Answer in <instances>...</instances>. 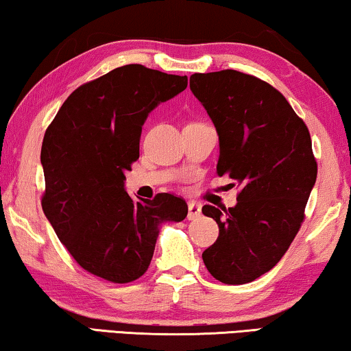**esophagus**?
Segmentation results:
<instances>
[{"mask_svg": "<svg viewBox=\"0 0 351 351\" xmlns=\"http://www.w3.org/2000/svg\"><path fill=\"white\" fill-rule=\"evenodd\" d=\"M202 215V206L199 204H195V202H191L189 206H187V219H197L200 218Z\"/></svg>", "mask_w": 351, "mask_h": 351, "instance_id": "34e87169", "label": "esophagus"}]
</instances>
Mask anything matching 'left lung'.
Masks as SVG:
<instances>
[{
  "label": "left lung",
  "mask_w": 351,
  "mask_h": 351,
  "mask_svg": "<svg viewBox=\"0 0 351 351\" xmlns=\"http://www.w3.org/2000/svg\"><path fill=\"white\" fill-rule=\"evenodd\" d=\"M191 90L219 135L216 173L240 187L234 208H202L219 227L202 258L221 283H250L278 264L304 223L318 173L312 138L288 100L256 76L195 73Z\"/></svg>",
  "instance_id": "8db88e82"
}]
</instances>
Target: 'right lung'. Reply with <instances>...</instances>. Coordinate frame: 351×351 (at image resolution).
Masks as SVG:
<instances>
[{"mask_svg":"<svg viewBox=\"0 0 351 351\" xmlns=\"http://www.w3.org/2000/svg\"><path fill=\"white\" fill-rule=\"evenodd\" d=\"M186 87V76L119 66L79 86L44 133L43 211L86 272L119 285L138 280L160 224L187 216L182 197L135 202L124 191L147 114Z\"/></svg>","mask_w":351,"mask_h":351,"instance_id":"obj_1","label":"right lung"}]
</instances>
